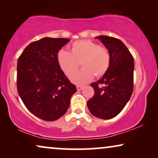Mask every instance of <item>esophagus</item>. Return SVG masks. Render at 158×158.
<instances>
[{
	"label": "esophagus",
	"instance_id": "1",
	"mask_svg": "<svg viewBox=\"0 0 158 158\" xmlns=\"http://www.w3.org/2000/svg\"><path fill=\"white\" fill-rule=\"evenodd\" d=\"M76 88H77V90H81L83 89V88H84V86L81 85H77L76 86Z\"/></svg>",
	"mask_w": 158,
	"mask_h": 158
}]
</instances>
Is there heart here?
Segmentation results:
<instances>
[{
    "label": "heart",
    "mask_w": 158,
    "mask_h": 158,
    "mask_svg": "<svg viewBox=\"0 0 158 158\" xmlns=\"http://www.w3.org/2000/svg\"><path fill=\"white\" fill-rule=\"evenodd\" d=\"M58 64L67 75L77 69L81 62L84 68L70 76L73 82L84 84L91 81L94 75L100 77L110 66V55L106 48L90 40H78L71 44L70 52L64 49L57 55Z\"/></svg>",
    "instance_id": "1"
}]
</instances>
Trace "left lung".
Returning <instances> with one entry per match:
<instances>
[{"instance_id":"left-lung-1","label":"left lung","mask_w":158,"mask_h":158,"mask_svg":"<svg viewBox=\"0 0 158 158\" xmlns=\"http://www.w3.org/2000/svg\"><path fill=\"white\" fill-rule=\"evenodd\" d=\"M110 55V66L100 80L92 83L95 94L87 105L97 118L110 119L117 116L128 102L133 92L135 62L122 41L108 36H98ZM99 84L104 87L99 88Z\"/></svg>"}]
</instances>
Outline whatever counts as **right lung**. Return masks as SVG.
<instances>
[{
	"instance_id": "obj_1",
	"label": "right lung",
	"mask_w": 158,
	"mask_h": 158,
	"mask_svg": "<svg viewBox=\"0 0 158 158\" xmlns=\"http://www.w3.org/2000/svg\"><path fill=\"white\" fill-rule=\"evenodd\" d=\"M69 39L44 37L31 42L17 62V90L28 110L45 121H55L68 111L77 91L57 60Z\"/></svg>"
}]
</instances>
